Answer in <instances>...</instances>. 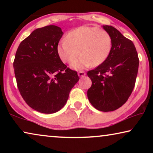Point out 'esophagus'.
Returning a JSON list of instances; mask_svg holds the SVG:
<instances>
[{"mask_svg":"<svg viewBox=\"0 0 153 153\" xmlns=\"http://www.w3.org/2000/svg\"><path fill=\"white\" fill-rule=\"evenodd\" d=\"M78 75H79V76L83 77V76H84L85 75V72H83V71H80V72H78Z\"/></svg>","mask_w":153,"mask_h":153,"instance_id":"obj_1","label":"esophagus"}]
</instances>
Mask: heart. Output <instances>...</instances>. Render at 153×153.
<instances>
[{
  "instance_id": "obj_1",
  "label": "heart",
  "mask_w": 153,
  "mask_h": 153,
  "mask_svg": "<svg viewBox=\"0 0 153 153\" xmlns=\"http://www.w3.org/2000/svg\"><path fill=\"white\" fill-rule=\"evenodd\" d=\"M112 38L107 31L97 27L81 26L69 31L60 42L57 53L65 63H71L79 54L81 56L71 64L74 70L102 65L109 56Z\"/></svg>"
}]
</instances>
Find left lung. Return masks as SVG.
Wrapping results in <instances>:
<instances>
[{
  "label": "left lung",
  "instance_id": "8db88e82",
  "mask_svg": "<svg viewBox=\"0 0 153 153\" xmlns=\"http://www.w3.org/2000/svg\"><path fill=\"white\" fill-rule=\"evenodd\" d=\"M112 38V49L107 59L88 76L92 85L87 95L96 109L113 111L128 100L134 88L139 60L132 42L111 26H103Z\"/></svg>",
  "mask_w": 153,
  "mask_h": 153
}]
</instances>
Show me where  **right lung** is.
Wrapping results in <instances>:
<instances>
[{
  "label": "right lung",
  "mask_w": 153,
  "mask_h": 153,
  "mask_svg": "<svg viewBox=\"0 0 153 153\" xmlns=\"http://www.w3.org/2000/svg\"><path fill=\"white\" fill-rule=\"evenodd\" d=\"M62 35L61 28L53 25L37 28L20 43L14 58L21 95L30 107L42 114L61 109L79 80L77 72L67 68L57 53Z\"/></svg>",
  "instance_id": "right-lung-1"
}]
</instances>
